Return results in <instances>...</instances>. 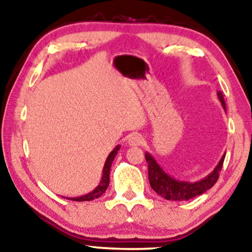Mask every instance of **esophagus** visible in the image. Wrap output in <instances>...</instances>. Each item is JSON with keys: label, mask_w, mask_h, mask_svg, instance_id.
<instances>
[{"label": "esophagus", "mask_w": 252, "mask_h": 252, "mask_svg": "<svg viewBox=\"0 0 252 252\" xmlns=\"http://www.w3.org/2000/svg\"><path fill=\"white\" fill-rule=\"evenodd\" d=\"M142 142H143V137L142 135H140V134H132V135H129L128 139H127V143H128V146L130 147L141 146Z\"/></svg>", "instance_id": "34e87169"}]
</instances>
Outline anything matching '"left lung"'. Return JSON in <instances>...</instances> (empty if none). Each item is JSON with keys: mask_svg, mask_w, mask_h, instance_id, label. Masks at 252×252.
<instances>
[{"mask_svg": "<svg viewBox=\"0 0 252 252\" xmlns=\"http://www.w3.org/2000/svg\"><path fill=\"white\" fill-rule=\"evenodd\" d=\"M220 103H221L223 110L226 111V103L223 99L221 92L217 93ZM226 153L222 155L221 159L213 168L212 172L206 175L205 178L198 181H181L179 179L171 177L165 172L157 160L151 156L149 153H146V160L148 163V174H149V182L151 188L157 192L158 195L168 201H188L202 195L203 192L212 188L219 178V172L221 171L223 159H225Z\"/></svg>", "mask_w": 252, "mask_h": 252, "instance_id": "1", "label": "left lung"}]
</instances>
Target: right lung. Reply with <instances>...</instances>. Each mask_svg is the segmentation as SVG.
Masks as SVG:
<instances>
[{"mask_svg": "<svg viewBox=\"0 0 252 252\" xmlns=\"http://www.w3.org/2000/svg\"><path fill=\"white\" fill-rule=\"evenodd\" d=\"M120 149V146H116L113 148V150L109 154L108 158H106L105 163H104V167H103V173H102V178L99 184L97 185L94 190L88 192V194L79 196V197H64L66 199H72V201H78V202H82V201H93V199L98 198L99 196H102L104 194L106 189L109 187V182H110V168H111L112 161L115 159V157L117 156V153H118Z\"/></svg>", "mask_w": 252, "mask_h": 252, "instance_id": "add662e5", "label": "right lung"}]
</instances>
